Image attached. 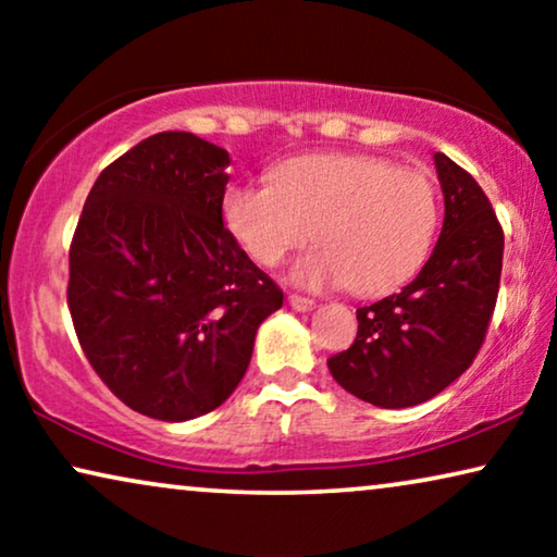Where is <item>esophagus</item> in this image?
Segmentation results:
<instances>
[{
    "mask_svg": "<svg viewBox=\"0 0 557 557\" xmlns=\"http://www.w3.org/2000/svg\"><path fill=\"white\" fill-rule=\"evenodd\" d=\"M288 307H292L294 311H311V309L317 307V301L307 299V296H296V294H292V296H288Z\"/></svg>",
    "mask_w": 557,
    "mask_h": 557,
    "instance_id": "34e87169",
    "label": "esophagus"
}]
</instances>
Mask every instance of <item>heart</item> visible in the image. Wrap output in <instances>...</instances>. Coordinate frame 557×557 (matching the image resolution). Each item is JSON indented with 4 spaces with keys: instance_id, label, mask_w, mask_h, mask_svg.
<instances>
[{
    "instance_id": "1",
    "label": "heart",
    "mask_w": 557,
    "mask_h": 557,
    "mask_svg": "<svg viewBox=\"0 0 557 557\" xmlns=\"http://www.w3.org/2000/svg\"><path fill=\"white\" fill-rule=\"evenodd\" d=\"M227 233L256 263L276 265L314 246L292 269L304 288L349 286L383 296L406 286L429 261L438 233V193L429 174L368 154H311L273 166L271 185L223 193Z\"/></svg>"
}]
</instances>
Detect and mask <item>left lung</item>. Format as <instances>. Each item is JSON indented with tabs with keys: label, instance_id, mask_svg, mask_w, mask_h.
<instances>
[{
	"label": "left lung",
	"instance_id": "obj_1",
	"mask_svg": "<svg viewBox=\"0 0 557 557\" xmlns=\"http://www.w3.org/2000/svg\"><path fill=\"white\" fill-rule=\"evenodd\" d=\"M444 193V227L421 273L357 309L352 347L326 360L332 377L377 408L431 400L474 362L499 292L505 235L469 172L433 154Z\"/></svg>",
	"mask_w": 557,
	"mask_h": 557
}]
</instances>
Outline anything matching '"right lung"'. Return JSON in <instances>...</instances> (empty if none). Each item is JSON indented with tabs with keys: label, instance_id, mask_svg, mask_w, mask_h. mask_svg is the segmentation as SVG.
Returning <instances> with one entry per match:
<instances>
[{
	"label": "right lung",
	"instance_id": "1",
	"mask_svg": "<svg viewBox=\"0 0 557 557\" xmlns=\"http://www.w3.org/2000/svg\"><path fill=\"white\" fill-rule=\"evenodd\" d=\"M225 149L149 136L106 166L71 243L67 307L98 377L136 413H210L246 375L284 294L223 225Z\"/></svg>",
	"mask_w": 557,
	"mask_h": 557
}]
</instances>
